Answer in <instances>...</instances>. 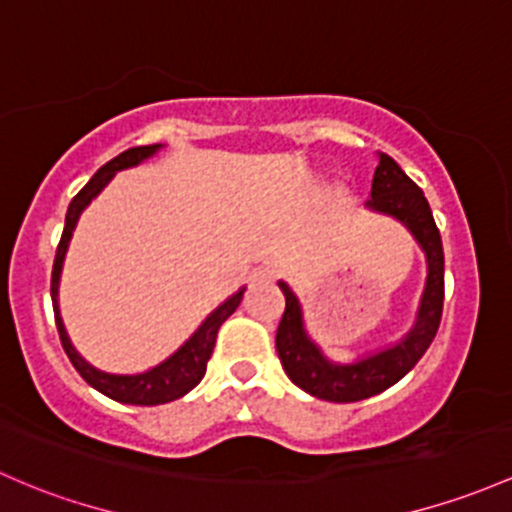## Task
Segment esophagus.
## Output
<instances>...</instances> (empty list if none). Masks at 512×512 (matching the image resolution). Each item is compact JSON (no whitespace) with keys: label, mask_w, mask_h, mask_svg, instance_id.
Instances as JSON below:
<instances>
[{"label":"esophagus","mask_w":512,"mask_h":512,"mask_svg":"<svg viewBox=\"0 0 512 512\" xmlns=\"http://www.w3.org/2000/svg\"><path fill=\"white\" fill-rule=\"evenodd\" d=\"M279 274V267L277 265H262V267H257V272H255V277L257 279H274Z\"/></svg>","instance_id":"obj_1"}]
</instances>
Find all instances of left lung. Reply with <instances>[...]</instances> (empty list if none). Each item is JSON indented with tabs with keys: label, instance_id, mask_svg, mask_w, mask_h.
I'll return each mask as SVG.
<instances>
[{
	"label": "left lung",
	"instance_id": "left-lung-1",
	"mask_svg": "<svg viewBox=\"0 0 512 512\" xmlns=\"http://www.w3.org/2000/svg\"><path fill=\"white\" fill-rule=\"evenodd\" d=\"M378 169L373 176V188L365 206L373 211L392 215L400 220L419 242L427 257V284L417 309V321L405 338L385 351L370 353L353 363H333L324 351L311 341L304 328V311L297 294L287 282H279L287 306L277 328V353L284 373L294 385L309 395L328 402H358L373 397L400 383L427 353L437 336L444 309V247L432 208L419 188L395 159L378 154Z\"/></svg>",
	"mask_w": 512,
	"mask_h": 512
}]
</instances>
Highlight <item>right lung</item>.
<instances>
[{"label": "right lung", "mask_w": 512, "mask_h": 512, "mask_svg": "<svg viewBox=\"0 0 512 512\" xmlns=\"http://www.w3.org/2000/svg\"><path fill=\"white\" fill-rule=\"evenodd\" d=\"M159 149L161 144L127 149V152H122L120 157H115L112 161H107L105 166H100V169L95 171L93 179L80 188L78 196H75L71 206H68L66 228H63L61 242H58L56 260H53V272H51V299H53V314H56V328H58V336H61L63 351H66L68 358H71L73 368L78 370L80 378H83L85 383L95 387V390L102 392V395L110 397V400L125 402V405H142V407L164 405V402L179 400V397H184L186 392H191L193 387L201 383L203 375H206L208 360H211L218 328L223 326V321L228 319L235 309H238L242 294H245V287H242L233 294V297L225 299L218 309L206 316V321L196 328V333L188 338L179 351L169 355L164 363L149 368L147 373H137V375L105 373V370H98L95 365H90L88 360L73 348L71 338H68L66 333V326H63L61 309H58V284H61V270L68 252V242L73 238V230L75 225H78L80 213L88 208V203L98 196L102 188L110 184V179L117 174V171L142 164L144 159L154 157Z\"/></svg>", "instance_id": "right-lung-1"}]
</instances>
